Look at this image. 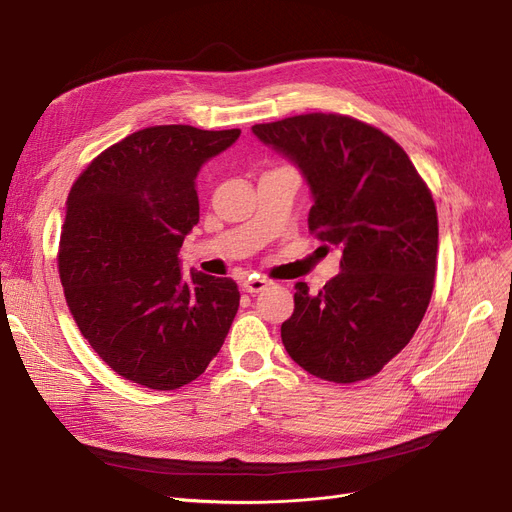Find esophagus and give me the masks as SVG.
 Segmentation results:
<instances>
[{
  "mask_svg": "<svg viewBox=\"0 0 512 512\" xmlns=\"http://www.w3.org/2000/svg\"><path fill=\"white\" fill-rule=\"evenodd\" d=\"M243 290L245 292H250V294H258V292H262V290H267L269 285H271V281L267 279V277H260V275H250L248 279H243Z\"/></svg>",
  "mask_w": 512,
  "mask_h": 512,
  "instance_id": "esophagus-1",
  "label": "esophagus"
}]
</instances>
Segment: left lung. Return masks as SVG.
Instances as JSON below:
<instances>
[{
  "instance_id": "left-lung-1",
  "label": "left lung",
  "mask_w": 512,
  "mask_h": 512,
  "mask_svg": "<svg viewBox=\"0 0 512 512\" xmlns=\"http://www.w3.org/2000/svg\"><path fill=\"white\" fill-rule=\"evenodd\" d=\"M252 132L302 170L315 199L309 231L342 250V271L323 290L294 285L285 351L321 380L372 378L412 340L433 296L431 189L391 136L349 115L304 113Z\"/></svg>"
}]
</instances>
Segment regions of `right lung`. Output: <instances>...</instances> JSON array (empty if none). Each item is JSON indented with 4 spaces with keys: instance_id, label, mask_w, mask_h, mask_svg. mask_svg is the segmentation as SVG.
Instances as JSON below:
<instances>
[{
    "instance_id": "1",
    "label": "right lung",
    "mask_w": 512,
    "mask_h": 512,
    "mask_svg": "<svg viewBox=\"0 0 512 512\" xmlns=\"http://www.w3.org/2000/svg\"><path fill=\"white\" fill-rule=\"evenodd\" d=\"M241 130L153 126L115 142L73 182L58 243L69 311L113 372L153 391L199 378L239 309L229 277L182 279L199 222L195 178Z\"/></svg>"
}]
</instances>
